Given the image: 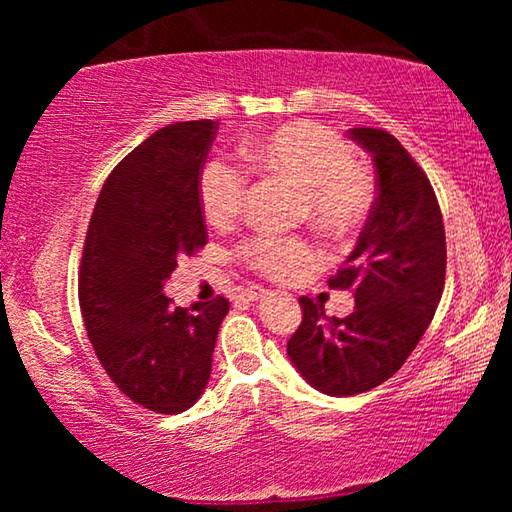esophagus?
I'll use <instances>...</instances> for the list:
<instances>
[{"label": "esophagus", "instance_id": "34e87169", "mask_svg": "<svg viewBox=\"0 0 512 512\" xmlns=\"http://www.w3.org/2000/svg\"><path fill=\"white\" fill-rule=\"evenodd\" d=\"M266 293V289H262V287H248L246 291H244V298H248V300H259Z\"/></svg>", "mask_w": 512, "mask_h": 512}]
</instances>
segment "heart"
Wrapping results in <instances>:
<instances>
[{
	"label": "heart",
	"mask_w": 512,
	"mask_h": 512,
	"mask_svg": "<svg viewBox=\"0 0 512 512\" xmlns=\"http://www.w3.org/2000/svg\"><path fill=\"white\" fill-rule=\"evenodd\" d=\"M241 155L300 192V214L332 237L350 235L368 219L375 203L370 173L354 162L339 135L318 124H289L241 146ZM248 176L235 164H205L198 196L207 219L225 225L244 207ZM241 257L268 277H289L316 262V250L298 237H255L241 246Z\"/></svg>",
	"instance_id": "obj_1"
}]
</instances>
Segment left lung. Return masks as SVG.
<instances>
[{"mask_svg":"<svg viewBox=\"0 0 512 512\" xmlns=\"http://www.w3.org/2000/svg\"><path fill=\"white\" fill-rule=\"evenodd\" d=\"M370 153L377 198L357 246L332 289L354 291V311L325 316L300 298L302 323L287 343L293 366L316 391L334 397L366 393L404 366L427 332L445 289V225L427 173L381 128H350Z\"/></svg>","mask_w":512,"mask_h":512,"instance_id":"obj_1","label":"left lung"}]
</instances>
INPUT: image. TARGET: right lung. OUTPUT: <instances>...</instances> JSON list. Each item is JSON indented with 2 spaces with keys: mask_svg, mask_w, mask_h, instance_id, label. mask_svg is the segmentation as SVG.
Returning <instances> with one entry per match:
<instances>
[{
  "mask_svg": "<svg viewBox=\"0 0 512 512\" xmlns=\"http://www.w3.org/2000/svg\"><path fill=\"white\" fill-rule=\"evenodd\" d=\"M219 121H178L121 160L94 205L79 302L103 370L135 404L173 415L194 406L212 372L230 302L173 307L164 282L205 246L198 183Z\"/></svg>",
  "mask_w": 512,
  "mask_h": 512,
  "instance_id": "right-lung-1",
  "label": "right lung"
}]
</instances>
